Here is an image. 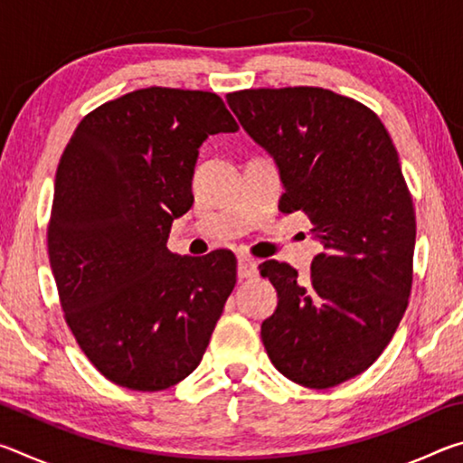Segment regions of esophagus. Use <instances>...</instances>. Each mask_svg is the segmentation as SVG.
I'll use <instances>...</instances> for the list:
<instances>
[{
	"instance_id": "esophagus-1",
	"label": "esophagus",
	"mask_w": 463,
	"mask_h": 463,
	"mask_svg": "<svg viewBox=\"0 0 463 463\" xmlns=\"http://www.w3.org/2000/svg\"><path fill=\"white\" fill-rule=\"evenodd\" d=\"M237 273H239L241 279L255 278V276H257V261L253 260V257H249V255H241V257H239Z\"/></svg>"
}]
</instances>
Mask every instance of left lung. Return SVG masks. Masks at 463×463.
Returning <instances> with one entry per match:
<instances>
[{"mask_svg": "<svg viewBox=\"0 0 463 463\" xmlns=\"http://www.w3.org/2000/svg\"><path fill=\"white\" fill-rule=\"evenodd\" d=\"M241 127L279 167L281 213L302 210L323 245L308 281L265 261L278 289L263 320L271 364L304 388L365 372L401 325L412 288V195L378 114L323 88L226 93Z\"/></svg>", "mask_w": 463, "mask_h": 463, "instance_id": "obj_1", "label": "left lung"}]
</instances>
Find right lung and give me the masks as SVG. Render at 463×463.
<instances>
[{
    "label": "right lung",
    "mask_w": 463,
    "mask_h": 463,
    "mask_svg": "<svg viewBox=\"0 0 463 463\" xmlns=\"http://www.w3.org/2000/svg\"><path fill=\"white\" fill-rule=\"evenodd\" d=\"M239 124L213 91L146 88L106 101L61 155L49 260L77 345L109 382L175 386L202 362L237 284L231 250L179 257L198 148Z\"/></svg>",
    "instance_id": "right-lung-1"
}]
</instances>
